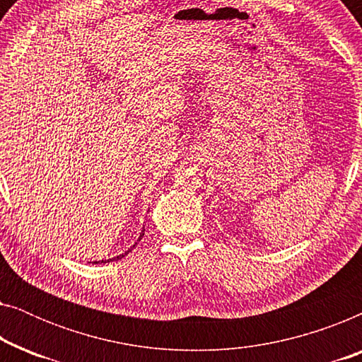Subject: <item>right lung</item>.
Masks as SVG:
<instances>
[{"label": "right lung", "instance_id": "right-lung-1", "mask_svg": "<svg viewBox=\"0 0 362 362\" xmlns=\"http://www.w3.org/2000/svg\"><path fill=\"white\" fill-rule=\"evenodd\" d=\"M143 235H145V229L141 230V234H140V237H138V240L135 242V244H133V247H130V249H128V250L125 252V254H122V255H117V257H113V259H108V260H100V264H105V262H112V260H118V259H122V257H125V255L128 254V252H132V249H135V245L138 244V242L141 240V237H143ZM93 264H98V262H93Z\"/></svg>", "mask_w": 362, "mask_h": 362}]
</instances>
